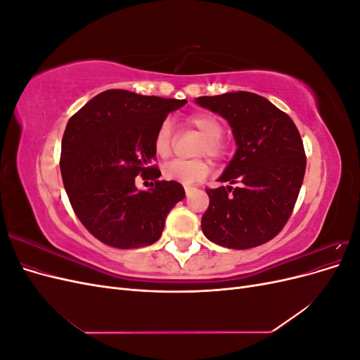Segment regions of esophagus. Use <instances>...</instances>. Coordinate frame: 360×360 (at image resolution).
I'll return each mask as SVG.
<instances>
[{"mask_svg":"<svg viewBox=\"0 0 360 360\" xmlns=\"http://www.w3.org/2000/svg\"><path fill=\"white\" fill-rule=\"evenodd\" d=\"M193 191H195V188H193V186H188V184H186V186H184V192H186L188 197H189V195H191Z\"/></svg>","mask_w":360,"mask_h":360,"instance_id":"obj_1","label":"esophagus"}]
</instances>
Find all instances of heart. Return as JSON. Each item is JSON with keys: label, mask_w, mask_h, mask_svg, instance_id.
Masks as SVG:
<instances>
[{"label": "heart", "mask_w": 360, "mask_h": 360, "mask_svg": "<svg viewBox=\"0 0 360 360\" xmlns=\"http://www.w3.org/2000/svg\"><path fill=\"white\" fill-rule=\"evenodd\" d=\"M184 122L192 129L200 132L204 138L198 148V156H210L214 160H222L226 155V143L224 141V123L214 114L210 112H192L186 115ZM174 146V127L169 120H163L159 124L155 138L153 150L156 156L167 159ZM210 171L209 162L204 159L181 160L176 159L168 162L162 169L163 177L183 184L201 181Z\"/></svg>", "instance_id": "b5f03b06"}]
</instances>
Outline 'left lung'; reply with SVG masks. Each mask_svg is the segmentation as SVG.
I'll list each match as a JSON object with an SVG mask.
<instances>
[{"label":"left lung","instance_id":"left-lung-1","mask_svg":"<svg viewBox=\"0 0 360 360\" xmlns=\"http://www.w3.org/2000/svg\"><path fill=\"white\" fill-rule=\"evenodd\" d=\"M197 103L228 120L237 151L201 219L204 236L230 249H249L276 237L296 205L307 169L303 141L292 120L255 93L202 96Z\"/></svg>","mask_w":360,"mask_h":360}]
</instances>
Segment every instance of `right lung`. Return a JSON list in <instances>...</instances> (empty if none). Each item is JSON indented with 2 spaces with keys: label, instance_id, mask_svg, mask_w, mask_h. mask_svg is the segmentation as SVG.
<instances>
[{
  "label": "right lung",
  "instance_id": "1",
  "mask_svg": "<svg viewBox=\"0 0 360 360\" xmlns=\"http://www.w3.org/2000/svg\"><path fill=\"white\" fill-rule=\"evenodd\" d=\"M184 103L108 90L70 117L61 143V177L75 214L102 243L118 249L155 243L167 214L184 198L181 184L159 180L153 163L159 124ZM138 175L152 180L150 191L136 189Z\"/></svg>",
  "mask_w": 360,
  "mask_h": 360
}]
</instances>
